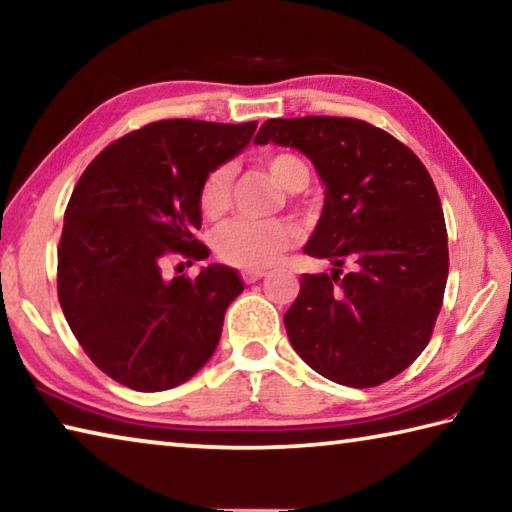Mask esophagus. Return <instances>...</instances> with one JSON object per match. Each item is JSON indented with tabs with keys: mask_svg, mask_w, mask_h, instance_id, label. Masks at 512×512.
<instances>
[{
	"mask_svg": "<svg viewBox=\"0 0 512 512\" xmlns=\"http://www.w3.org/2000/svg\"><path fill=\"white\" fill-rule=\"evenodd\" d=\"M264 275H266V271H262V268H250V271L241 273V277H244L246 284H253V282H257V280H262Z\"/></svg>",
	"mask_w": 512,
	"mask_h": 512,
	"instance_id": "34e87169",
	"label": "esophagus"
}]
</instances>
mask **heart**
<instances>
[{
  "mask_svg": "<svg viewBox=\"0 0 512 512\" xmlns=\"http://www.w3.org/2000/svg\"><path fill=\"white\" fill-rule=\"evenodd\" d=\"M264 167L271 171L277 185L298 192L307 185L309 169L302 158L289 151H275L264 155ZM232 201V167L219 164L207 173L201 192H198V207L205 219H219L228 212ZM298 239V228L289 221H255L235 219L225 223L216 232L214 250L225 264L239 268H264Z\"/></svg>",
  "mask_w": 512,
  "mask_h": 512,
  "instance_id": "obj_1",
  "label": "heart"
}]
</instances>
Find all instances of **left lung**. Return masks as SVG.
Listing matches in <instances>:
<instances>
[{"label": "left lung", "instance_id": "obj_1", "mask_svg": "<svg viewBox=\"0 0 512 512\" xmlns=\"http://www.w3.org/2000/svg\"><path fill=\"white\" fill-rule=\"evenodd\" d=\"M255 142L302 151L325 183L305 253L334 268L300 277L284 314L293 350L343 386L372 388L400 375L427 348L449 273L429 171L391 133L350 117L268 119Z\"/></svg>", "mask_w": 512, "mask_h": 512}]
</instances>
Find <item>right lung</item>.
<instances>
[{
	"label": "right lung",
	"instance_id": "right-lung-1",
	"mask_svg": "<svg viewBox=\"0 0 512 512\" xmlns=\"http://www.w3.org/2000/svg\"><path fill=\"white\" fill-rule=\"evenodd\" d=\"M255 128L153 121L106 146L74 187L58 246L60 307L94 366L133 391H167L196 375L221 339L225 309L244 291L230 266L167 280L162 264L210 255L194 237L198 192Z\"/></svg>",
	"mask_w": 512,
	"mask_h": 512
}]
</instances>
